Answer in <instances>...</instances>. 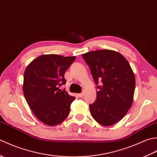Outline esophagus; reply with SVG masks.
<instances>
[{
	"instance_id": "1",
	"label": "esophagus",
	"mask_w": 157,
	"mask_h": 157,
	"mask_svg": "<svg viewBox=\"0 0 157 157\" xmlns=\"http://www.w3.org/2000/svg\"><path fill=\"white\" fill-rule=\"evenodd\" d=\"M78 97H79V98L83 97V96H84V93H80V94H78Z\"/></svg>"
}]
</instances>
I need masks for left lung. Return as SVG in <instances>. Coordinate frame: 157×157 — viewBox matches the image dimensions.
Listing matches in <instances>:
<instances>
[{
  "mask_svg": "<svg viewBox=\"0 0 157 157\" xmlns=\"http://www.w3.org/2000/svg\"><path fill=\"white\" fill-rule=\"evenodd\" d=\"M82 57L98 89L95 102L89 105L92 117L102 125H114L132 105L134 73L124 56L114 51L98 50L83 54ZM100 81L101 84L98 85Z\"/></svg>",
  "mask_w": 157,
  "mask_h": 157,
  "instance_id": "1",
  "label": "left lung"
}]
</instances>
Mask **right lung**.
<instances>
[{
	"mask_svg": "<svg viewBox=\"0 0 157 157\" xmlns=\"http://www.w3.org/2000/svg\"><path fill=\"white\" fill-rule=\"evenodd\" d=\"M75 56L44 55L35 59L25 69L23 90L34 115L48 125H56L67 117L75 99L59 86L66 84L65 73Z\"/></svg>",
	"mask_w": 157,
	"mask_h": 157,
	"instance_id": "add662e5",
	"label": "right lung"
}]
</instances>
